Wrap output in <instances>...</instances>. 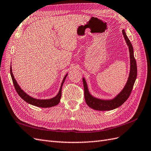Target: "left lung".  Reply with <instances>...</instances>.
<instances>
[{
  "label": "left lung",
  "instance_id": "8db88e82",
  "mask_svg": "<svg viewBox=\"0 0 151 151\" xmlns=\"http://www.w3.org/2000/svg\"><path fill=\"white\" fill-rule=\"evenodd\" d=\"M123 34L126 44L129 47V58H130V71L128 79L125 86L119 94L112 100H101L93 96L89 92L87 83L84 78H83L84 99L87 105L89 107L97 111H111L115 109L123 104L127 100L131 94L134 83L137 76V62L133 54V48L132 44L126 34L124 30H123Z\"/></svg>",
  "mask_w": 151,
  "mask_h": 151
}]
</instances>
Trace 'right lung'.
Instances as JSON below:
<instances>
[{
    "mask_svg": "<svg viewBox=\"0 0 151 151\" xmlns=\"http://www.w3.org/2000/svg\"><path fill=\"white\" fill-rule=\"evenodd\" d=\"M10 72H11V76L12 80H13V83L14 84V86L15 88V89L16 92H17L19 96L22 98V99L25 101L28 104H30L32 105H35L37 106V107H43V108H46V107H53V106H55L56 105H58L60 101L61 96H62V86L65 82V80L66 77L68 75V74H66V76L64 77V78L63 79V81L62 83V84H61L60 91L58 92V94L54 98H52L51 99H46V100H40V99H34V98L32 97L27 95V93L24 91L22 88H20L18 84L16 82V79H14L13 72H12V68L11 66L10 67Z\"/></svg>",
    "mask_w": 151,
    "mask_h": 151,
    "instance_id": "obj_1",
    "label": "right lung"
}]
</instances>
